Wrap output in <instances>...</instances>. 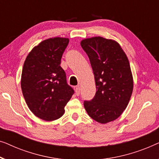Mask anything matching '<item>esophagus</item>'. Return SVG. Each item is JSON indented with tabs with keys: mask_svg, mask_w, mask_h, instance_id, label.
Masks as SVG:
<instances>
[{
	"mask_svg": "<svg viewBox=\"0 0 159 159\" xmlns=\"http://www.w3.org/2000/svg\"><path fill=\"white\" fill-rule=\"evenodd\" d=\"M75 93H76V95L79 96L80 94V87L79 86H76V87H75Z\"/></svg>",
	"mask_w": 159,
	"mask_h": 159,
	"instance_id": "1",
	"label": "esophagus"
}]
</instances>
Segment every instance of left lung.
I'll return each mask as SVG.
<instances>
[{
    "instance_id": "left-lung-1",
    "label": "left lung",
    "mask_w": 159,
    "mask_h": 159,
    "mask_svg": "<svg viewBox=\"0 0 159 159\" xmlns=\"http://www.w3.org/2000/svg\"><path fill=\"white\" fill-rule=\"evenodd\" d=\"M80 45L90 60L96 83L95 97L85 101L89 117L106 124L117 119L128 104L133 78L126 54L117 42L102 37L81 40Z\"/></svg>"
}]
</instances>
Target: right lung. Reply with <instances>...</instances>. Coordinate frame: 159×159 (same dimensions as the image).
<instances>
[{"label":"right lung","mask_w":159,"mask_h":159,"mask_svg":"<svg viewBox=\"0 0 159 159\" xmlns=\"http://www.w3.org/2000/svg\"><path fill=\"white\" fill-rule=\"evenodd\" d=\"M68 38H49L31 50L22 69L21 87L26 104L35 116L45 121L61 117L74 93L60 67Z\"/></svg>","instance_id":"add662e5"}]
</instances>
